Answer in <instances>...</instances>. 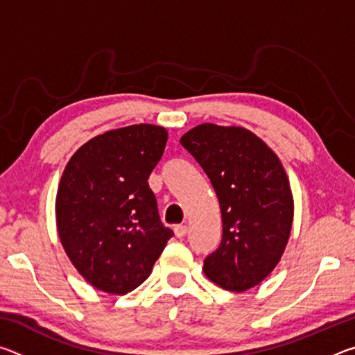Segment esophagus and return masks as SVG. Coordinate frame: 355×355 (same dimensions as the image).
I'll list each match as a JSON object with an SVG mask.
<instances>
[{"mask_svg":"<svg viewBox=\"0 0 355 355\" xmlns=\"http://www.w3.org/2000/svg\"><path fill=\"white\" fill-rule=\"evenodd\" d=\"M173 232H175V235L178 238H183L186 233H188V227H186V225H175V227H173Z\"/></svg>","mask_w":355,"mask_h":355,"instance_id":"esophagus-1","label":"esophagus"}]
</instances>
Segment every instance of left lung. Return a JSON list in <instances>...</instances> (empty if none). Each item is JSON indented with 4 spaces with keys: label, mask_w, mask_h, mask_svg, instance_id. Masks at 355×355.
Segmentation results:
<instances>
[{
    "label": "left lung",
    "mask_w": 355,
    "mask_h": 355,
    "mask_svg": "<svg viewBox=\"0 0 355 355\" xmlns=\"http://www.w3.org/2000/svg\"><path fill=\"white\" fill-rule=\"evenodd\" d=\"M180 144L211 182L222 214V241L203 261L220 288L243 293L268 277L290 239L294 200L285 167L261 137L244 127L200 123Z\"/></svg>",
    "instance_id": "1"
}]
</instances>
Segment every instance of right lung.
Wrapping results in <instances>:
<instances>
[{"label": "right lung", "instance_id": "obj_1", "mask_svg": "<svg viewBox=\"0 0 355 355\" xmlns=\"http://www.w3.org/2000/svg\"><path fill=\"white\" fill-rule=\"evenodd\" d=\"M167 131L137 123L106 131L76 150L56 194V225L81 277L107 294L133 291L173 236L161 224L147 180Z\"/></svg>", "mask_w": 355, "mask_h": 355}]
</instances>
